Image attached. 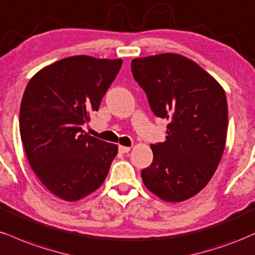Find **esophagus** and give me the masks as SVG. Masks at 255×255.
<instances>
[{"instance_id": "obj_1", "label": "esophagus", "mask_w": 255, "mask_h": 255, "mask_svg": "<svg viewBox=\"0 0 255 255\" xmlns=\"http://www.w3.org/2000/svg\"><path fill=\"white\" fill-rule=\"evenodd\" d=\"M119 152H122V154H127V152L130 151V146H124V145H119L118 148Z\"/></svg>"}]
</instances>
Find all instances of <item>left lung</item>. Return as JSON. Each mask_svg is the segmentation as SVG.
<instances>
[{
  "instance_id": "left-lung-1",
  "label": "left lung",
  "mask_w": 255,
  "mask_h": 255,
  "mask_svg": "<svg viewBox=\"0 0 255 255\" xmlns=\"http://www.w3.org/2000/svg\"><path fill=\"white\" fill-rule=\"evenodd\" d=\"M131 71L152 113L169 122L166 140L150 145L154 158L142 180L166 202L191 198L210 181L223 155L226 93L197 63L176 53L136 58Z\"/></svg>"
}]
</instances>
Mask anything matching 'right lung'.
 Segmentation results:
<instances>
[{
  "mask_svg": "<svg viewBox=\"0 0 255 255\" xmlns=\"http://www.w3.org/2000/svg\"><path fill=\"white\" fill-rule=\"evenodd\" d=\"M122 59L74 56L38 71L20 107L27 160L50 192L75 202L105 181L118 146L89 136L82 125L98 111Z\"/></svg>",
  "mask_w": 255,
  "mask_h": 255,
  "instance_id": "1",
  "label": "right lung"
}]
</instances>
